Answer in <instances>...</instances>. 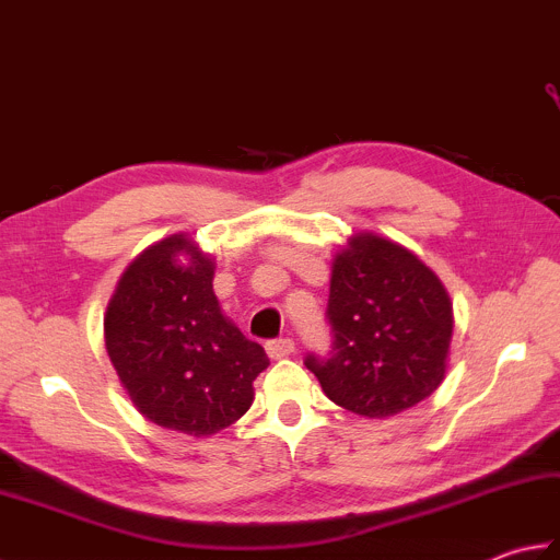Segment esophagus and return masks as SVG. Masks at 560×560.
<instances>
[{"label": "esophagus", "mask_w": 560, "mask_h": 560, "mask_svg": "<svg viewBox=\"0 0 560 560\" xmlns=\"http://www.w3.org/2000/svg\"><path fill=\"white\" fill-rule=\"evenodd\" d=\"M295 351V341L283 337V339H271L267 341V353L269 359H287V355H291Z\"/></svg>", "instance_id": "obj_1"}]
</instances>
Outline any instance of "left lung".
<instances>
[{
    "label": "left lung",
    "instance_id": "left-lung-1",
    "mask_svg": "<svg viewBox=\"0 0 560 560\" xmlns=\"http://www.w3.org/2000/svg\"><path fill=\"white\" fill-rule=\"evenodd\" d=\"M325 317L331 347L307 353L305 365L339 407L385 419L438 389L452 303L409 249L373 233L355 235L335 259Z\"/></svg>",
    "mask_w": 560,
    "mask_h": 560
}]
</instances>
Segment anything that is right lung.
Wrapping results in <instances>:
<instances>
[{
  "label": "right lung",
  "mask_w": 560,
  "mask_h": 560,
  "mask_svg": "<svg viewBox=\"0 0 560 560\" xmlns=\"http://www.w3.org/2000/svg\"><path fill=\"white\" fill-rule=\"evenodd\" d=\"M211 281L209 257L185 235L165 237L127 267L105 315V347L135 407L195 438L241 419L269 365L265 349L221 315Z\"/></svg>",
  "instance_id": "right-lung-1"
}]
</instances>
